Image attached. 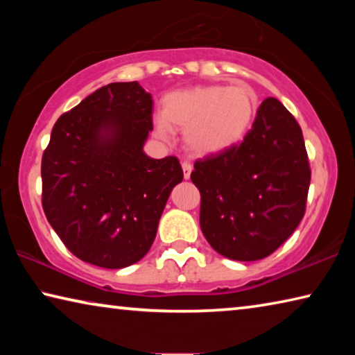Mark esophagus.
<instances>
[{"mask_svg": "<svg viewBox=\"0 0 355 355\" xmlns=\"http://www.w3.org/2000/svg\"><path fill=\"white\" fill-rule=\"evenodd\" d=\"M182 167H183V175L186 180H188L191 177V172H192V164L188 163V161H183Z\"/></svg>", "mask_w": 355, "mask_h": 355, "instance_id": "esophagus-1", "label": "esophagus"}]
</instances>
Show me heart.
<instances>
[{"label": "heart", "mask_w": 355, "mask_h": 355, "mask_svg": "<svg viewBox=\"0 0 355 355\" xmlns=\"http://www.w3.org/2000/svg\"><path fill=\"white\" fill-rule=\"evenodd\" d=\"M258 107L255 92L245 84L196 86L166 95L163 112L155 116V133L169 141L172 127L184 130L192 153L216 155L238 146L252 127Z\"/></svg>", "instance_id": "1"}]
</instances>
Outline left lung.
I'll return each instance as SVG.
<instances>
[{"mask_svg":"<svg viewBox=\"0 0 355 355\" xmlns=\"http://www.w3.org/2000/svg\"><path fill=\"white\" fill-rule=\"evenodd\" d=\"M310 175L299 123L277 98H266L239 146L194 164L203 236L230 260L271 255L304 218Z\"/></svg>","mask_w":355,"mask_h":355,"instance_id":"1","label":"left lung"}]
</instances>
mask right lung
I'll return each mask as SVG.
<instances>
[{"mask_svg":"<svg viewBox=\"0 0 355 355\" xmlns=\"http://www.w3.org/2000/svg\"><path fill=\"white\" fill-rule=\"evenodd\" d=\"M153 100L137 81L111 83L62 114L42 156V207L71 254L106 269L139 261L155 241L175 156L144 152Z\"/></svg>","mask_w":355,"mask_h":355,"instance_id":"obj_1","label":"right lung"}]
</instances>
